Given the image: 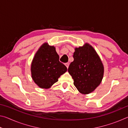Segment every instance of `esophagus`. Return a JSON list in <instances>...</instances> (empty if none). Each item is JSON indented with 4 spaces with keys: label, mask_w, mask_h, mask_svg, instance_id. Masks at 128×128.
<instances>
[{
    "label": "esophagus",
    "mask_w": 128,
    "mask_h": 128,
    "mask_svg": "<svg viewBox=\"0 0 128 128\" xmlns=\"http://www.w3.org/2000/svg\"><path fill=\"white\" fill-rule=\"evenodd\" d=\"M65 65H66V68H68V67H69V64L68 63V62H66V63L65 64Z\"/></svg>",
    "instance_id": "34e87169"
}]
</instances>
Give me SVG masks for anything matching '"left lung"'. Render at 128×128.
<instances>
[{
  "instance_id": "8db88e82",
  "label": "left lung",
  "mask_w": 128,
  "mask_h": 128,
  "mask_svg": "<svg viewBox=\"0 0 128 128\" xmlns=\"http://www.w3.org/2000/svg\"><path fill=\"white\" fill-rule=\"evenodd\" d=\"M74 60L68 68L73 84L80 92L88 94L100 85L104 74L102 62L94 48L88 43L75 48Z\"/></svg>"
}]
</instances>
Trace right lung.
I'll return each mask as SVG.
<instances>
[{"label": "right lung", "instance_id": "1", "mask_svg": "<svg viewBox=\"0 0 128 128\" xmlns=\"http://www.w3.org/2000/svg\"><path fill=\"white\" fill-rule=\"evenodd\" d=\"M54 46L44 43L35 54L31 64L32 77L42 88H48L67 71L66 67L59 62Z\"/></svg>", "mask_w": 128, "mask_h": 128}]
</instances>
